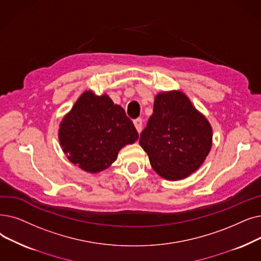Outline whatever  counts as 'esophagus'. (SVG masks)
Segmentation results:
<instances>
[{
    "label": "esophagus",
    "mask_w": 261,
    "mask_h": 261,
    "mask_svg": "<svg viewBox=\"0 0 261 261\" xmlns=\"http://www.w3.org/2000/svg\"><path fill=\"white\" fill-rule=\"evenodd\" d=\"M133 123H134L135 128H137L138 132H139V133H141V131H142V127H143V121H142V119H141V118H137V119H134Z\"/></svg>",
    "instance_id": "34e87169"
}]
</instances>
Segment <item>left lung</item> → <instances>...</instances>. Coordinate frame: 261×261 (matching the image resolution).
I'll return each instance as SVG.
<instances>
[{"instance_id":"left-lung-1","label":"left lung","mask_w":261,"mask_h":261,"mask_svg":"<svg viewBox=\"0 0 261 261\" xmlns=\"http://www.w3.org/2000/svg\"><path fill=\"white\" fill-rule=\"evenodd\" d=\"M139 143L156 174L180 180L205 161L212 146V128L182 92L172 90L155 96L153 113Z\"/></svg>"}]
</instances>
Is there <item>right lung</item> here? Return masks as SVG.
I'll return each instance as SVG.
<instances>
[{
	"label": "right lung",
	"instance_id": "obj_1",
	"mask_svg": "<svg viewBox=\"0 0 261 261\" xmlns=\"http://www.w3.org/2000/svg\"><path fill=\"white\" fill-rule=\"evenodd\" d=\"M139 133L124 110L108 95L86 90L65 115L59 129L63 151L72 164L87 173H99L114 162L123 146Z\"/></svg>",
	"mask_w": 261,
	"mask_h": 261
}]
</instances>
